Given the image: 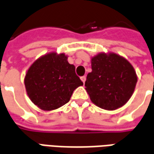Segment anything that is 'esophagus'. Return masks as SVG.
Masks as SVG:
<instances>
[{"mask_svg": "<svg viewBox=\"0 0 154 154\" xmlns=\"http://www.w3.org/2000/svg\"><path fill=\"white\" fill-rule=\"evenodd\" d=\"M81 80L83 82V83H85V82H86V80H87V77H86V76H83V77H81Z\"/></svg>", "mask_w": 154, "mask_h": 154, "instance_id": "1", "label": "esophagus"}]
</instances>
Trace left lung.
I'll list each match as a JSON object with an SVG mask.
<instances>
[{
    "label": "left lung",
    "instance_id": "left-lung-1",
    "mask_svg": "<svg viewBox=\"0 0 154 154\" xmlns=\"http://www.w3.org/2000/svg\"><path fill=\"white\" fill-rule=\"evenodd\" d=\"M91 72L87 74L86 90L97 106L113 110L129 100L137 82L132 65L116 54H100L91 58Z\"/></svg>",
    "mask_w": 154,
    "mask_h": 154
}]
</instances>
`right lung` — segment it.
Returning <instances> with one entry per match:
<instances>
[{
    "instance_id": "add662e5",
    "label": "right lung",
    "mask_w": 154,
    "mask_h": 154,
    "mask_svg": "<svg viewBox=\"0 0 154 154\" xmlns=\"http://www.w3.org/2000/svg\"><path fill=\"white\" fill-rule=\"evenodd\" d=\"M29 99L41 110H52L67 104L73 91L83 85L64 54L51 53L36 60L25 75Z\"/></svg>"
}]
</instances>
